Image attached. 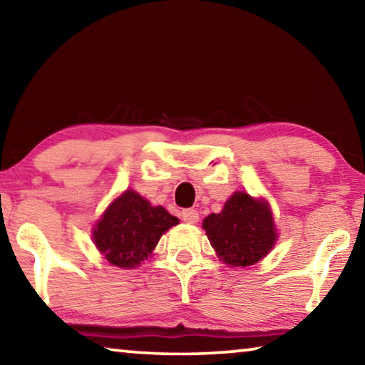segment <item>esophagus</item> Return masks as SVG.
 <instances>
[{
    "instance_id": "1",
    "label": "esophagus",
    "mask_w": 365,
    "mask_h": 365,
    "mask_svg": "<svg viewBox=\"0 0 365 365\" xmlns=\"http://www.w3.org/2000/svg\"><path fill=\"white\" fill-rule=\"evenodd\" d=\"M182 220L187 222V224H196V222L200 220V214H197L195 209H183Z\"/></svg>"
}]
</instances>
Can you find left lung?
<instances>
[{"mask_svg":"<svg viewBox=\"0 0 365 365\" xmlns=\"http://www.w3.org/2000/svg\"><path fill=\"white\" fill-rule=\"evenodd\" d=\"M202 228L219 257L232 267L261 261L277 240L269 206L245 191H237L220 214L207 215Z\"/></svg>","mask_w":365,"mask_h":365,"instance_id":"1","label":"left lung"}]
</instances>
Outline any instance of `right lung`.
<instances>
[{"label":"right lung","mask_w":365,"mask_h":365,"mask_svg":"<svg viewBox=\"0 0 365 365\" xmlns=\"http://www.w3.org/2000/svg\"><path fill=\"white\" fill-rule=\"evenodd\" d=\"M177 224L178 219L164 207H153L145 197L127 190L98 222L93 238L110 264L132 269L148 257L163 233Z\"/></svg>","instance_id":"obj_1"}]
</instances>
